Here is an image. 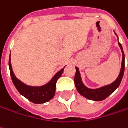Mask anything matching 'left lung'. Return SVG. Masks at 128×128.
<instances>
[{"label":"left lung","mask_w":128,"mask_h":128,"mask_svg":"<svg viewBox=\"0 0 128 128\" xmlns=\"http://www.w3.org/2000/svg\"><path fill=\"white\" fill-rule=\"evenodd\" d=\"M115 34L118 37V36L116 33ZM118 46L120 50H121L122 54L121 68H120V74H119L118 78H116L115 81L112 82L111 84L102 86V87L99 88H95V89L89 88L86 87L84 85V83L82 82L79 68L78 67H76V72L75 78H74L75 86L76 89L78 90V92L82 96L86 97L87 99H88L90 100L100 102V101L104 100L106 98H107L108 96H110L118 88L120 82H121V80H122L123 74H124V71H125V54H124V52H123L122 45L119 42V41Z\"/></svg>","instance_id":"left-lung-1"}]
</instances>
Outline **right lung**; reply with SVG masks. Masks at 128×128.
I'll list each match as a JSON object with an SVG mask.
<instances>
[{
  "label": "right lung",
  "mask_w": 128,
  "mask_h": 128,
  "mask_svg": "<svg viewBox=\"0 0 128 128\" xmlns=\"http://www.w3.org/2000/svg\"><path fill=\"white\" fill-rule=\"evenodd\" d=\"M9 67L12 80L16 90L22 96L34 104H44L52 99L55 94L57 80L61 77L65 68L57 72L53 76L52 78L46 85L42 86H31L22 82L15 76L11 64L10 54L9 58Z\"/></svg>",
  "instance_id": "1"
}]
</instances>
